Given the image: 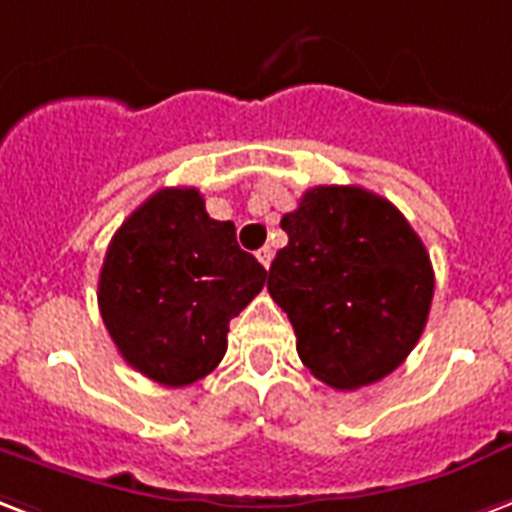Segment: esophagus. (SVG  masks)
<instances>
[{
    "label": "esophagus",
    "instance_id": "obj_1",
    "mask_svg": "<svg viewBox=\"0 0 512 512\" xmlns=\"http://www.w3.org/2000/svg\"><path fill=\"white\" fill-rule=\"evenodd\" d=\"M257 260L263 263V268H271V260H274V249H271V246H263V249H257Z\"/></svg>",
    "mask_w": 512,
    "mask_h": 512
}]
</instances>
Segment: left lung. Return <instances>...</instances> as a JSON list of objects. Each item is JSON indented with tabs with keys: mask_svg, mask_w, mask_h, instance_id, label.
I'll use <instances>...</instances> for the list:
<instances>
[{
	"mask_svg": "<svg viewBox=\"0 0 512 512\" xmlns=\"http://www.w3.org/2000/svg\"><path fill=\"white\" fill-rule=\"evenodd\" d=\"M282 230L268 293L290 317L306 369L339 391L388 377L418 344L434 298L418 233L363 187L309 189Z\"/></svg>",
	"mask_w": 512,
	"mask_h": 512,
	"instance_id": "left-lung-1",
	"label": "left lung"
}]
</instances>
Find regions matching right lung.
Instances as JSON below:
<instances>
[{"mask_svg": "<svg viewBox=\"0 0 512 512\" xmlns=\"http://www.w3.org/2000/svg\"><path fill=\"white\" fill-rule=\"evenodd\" d=\"M268 271L217 222L195 187H165L111 238L97 285L102 323L121 358L149 380L184 388L217 369L227 325Z\"/></svg>", "mask_w": 512, "mask_h": 512, "instance_id": "1", "label": "right lung"}]
</instances>
